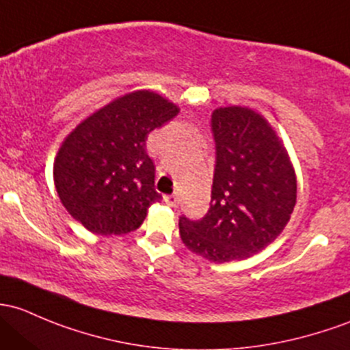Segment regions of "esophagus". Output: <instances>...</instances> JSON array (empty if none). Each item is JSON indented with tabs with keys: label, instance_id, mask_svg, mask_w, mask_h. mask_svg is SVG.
<instances>
[{
	"label": "esophagus",
	"instance_id": "obj_1",
	"mask_svg": "<svg viewBox=\"0 0 350 350\" xmlns=\"http://www.w3.org/2000/svg\"><path fill=\"white\" fill-rule=\"evenodd\" d=\"M164 201H165V204H169V206H172V208H176V206H178V196H174V194H167V196H164Z\"/></svg>",
	"mask_w": 350,
	"mask_h": 350
}]
</instances>
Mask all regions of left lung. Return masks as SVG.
Returning <instances> with one entry per match:
<instances>
[{"mask_svg": "<svg viewBox=\"0 0 350 350\" xmlns=\"http://www.w3.org/2000/svg\"><path fill=\"white\" fill-rule=\"evenodd\" d=\"M216 164L211 203L201 219L179 218L187 248L215 263L267 248L288 223L297 178L273 127L255 110L219 107L211 116Z\"/></svg>", "mask_w": 350, "mask_h": 350, "instance_id": "obj_1", "label": "left lung"}]
</instances>
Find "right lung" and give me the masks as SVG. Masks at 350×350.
Instances as JSON below:
<instances>
[{
    "label": "right lung",
    "instance_id": "obj_1",
    "mask_svg": "<svg viewBox=\"0 0 350 350\" xmlns=\"http://www.w3.org/2000/svg\"><path fill=\"white\" fill-rule=\"evenodd\" d=\"M172 102L149 90L116 98L73 129L55 157L53 179L62 204L97 234L137 230L147 209L163 200L154 189L149 132L178 116Z\"/></svg>",
    "mask_w": 350,
    "mask_h": 350
}]
</instances>
